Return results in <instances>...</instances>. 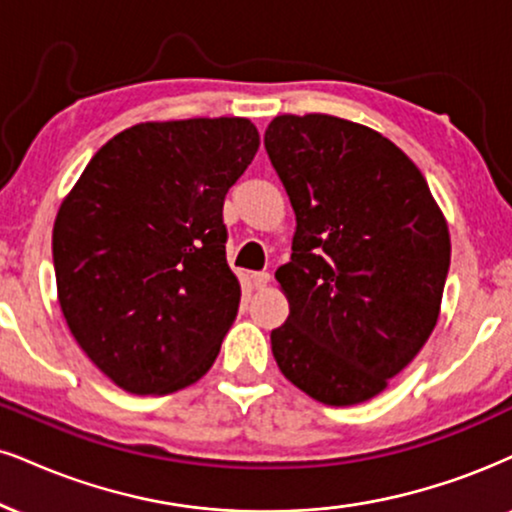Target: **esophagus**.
<instances>
[{"mask_svg": "<svg viewBox=\"0 0 512 512\" xmlns=\"http://www.w3.org/2000/svg\"><path fill=\"white\" fill-rule=\"evenodd\" d=\"M251 282H254V287H256V289L268 287V282H270V273H266V270H261V273H254V275H251Z\"/></svg>", "mask_w": 512, "mask_h": 512, "instance_id": "obj_1", "label": "esophagus"}]
</instances>
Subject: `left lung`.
<instances>
[{
  "instance_id": "obj_1",
  "label": "left lung",
  "mask_w": 512,
  "mask_h": 512,
  "mask_svg": "<svg viewBox=\"0 0 512 512\" xmlns=\"http://www.w3.org/2000/svg\"><path fill=\"white\" fill-rule=\"evenodd\" d=\"M263 144L296 216L275 273L289 301L270 332L275 361L315 401H368L437 325L449 227L418 166L365 125L277 116Z\"/></svg>"
}]
</instances>
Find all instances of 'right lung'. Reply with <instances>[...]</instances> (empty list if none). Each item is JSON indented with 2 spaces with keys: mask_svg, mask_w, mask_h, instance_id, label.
Instances as JSON below:
<instances>
[{
  "mask_svg": "<svg viewBox=\"0 0 512 512\" xmlns=\"http://www.w3.org/2000/svg\"><path fill=\"white\" fill-rule=\"evenodd\" d=\"M246 118L140 123L104 144L59 208V304L87 358L130 394L206 375L237 318L225 194L258 151Z\"/></svg>",
  "mask_w": 512,
  "mask_h": 512,
  "instance_id": "right-lung-1",
  "label": "right lung"
}]
</instances>
